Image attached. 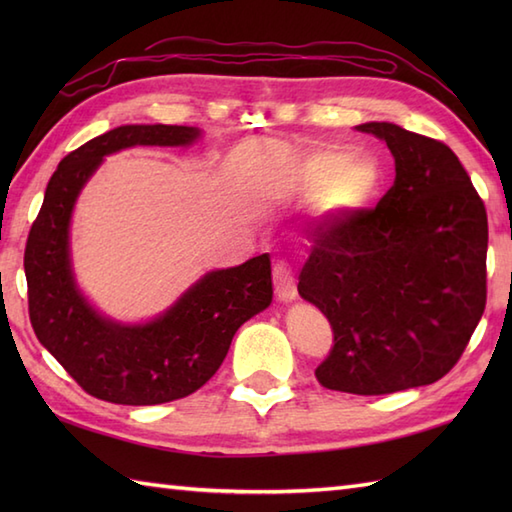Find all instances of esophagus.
<instances>
[{"label":"esophagus","instance_id":"obj_1","mask_svg":"<svg viewBox=\"0 0 512 512\" xmlns=\"http://www.w3.org/2000/svg\"><path fill=\"white\" fill-rule=\"evenodd\" d=\"M275 292H277V299L284 303H290L297 299L295 277H292V273L284 264L275 266Z\"/></svg>","mask_w":512,"mask_h":512}]
</instances>
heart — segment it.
<instances>
[{"instance_id":"1","label":"heart","mask_w":512,"mask_h":512,"mask_svg":"<svg viewBox=\"0 0 512 512\" xmlns=\"http://www.w3.org/2000/svg\"><path fill=\"white\" fill-rule=\"evenodd\" d=\"M297 182L303 191H317L323 215H356L376 200L380 169L374 160L354 158L350 151L325 149L301 160Z\"/></svg>"}]
</instances>
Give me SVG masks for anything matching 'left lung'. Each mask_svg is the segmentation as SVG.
<instances>
[{
  "instance_id": "left-lung-1",
  "label": "left lung",
  "mask_w": 512,
  "mask_h": 512,
  "mask_svg": "<svg viewBox=\"0 0 512 512\" xmlns=\"http://www.w3.org/2000/svg\"><path fill=\"white\" fill-rule=\"evenodd\" d=\"M358 132L385 140L396 180L374 211L314 237L299 295L328 317L323 387L358 396L431 385L460 361L486 306L488 220L453 151L394 123Z\"/></svg>"
}]
</instances>
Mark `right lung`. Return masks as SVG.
Segmentation results:
<instances>
[{
	"mask_svg": "<svg viewBox=\"0 0 512 512\" xmlns=\"http://www.w3.org/2000/svg\"><path fill=\"white\" fill-rule=\"evenodd\" d=\"M187 125H121L65 156L30 228L24 268L39 343L88 394L116 405H162L198 391L228 354L235 332L273 301L268 253L211 270L145 323L105 317L74 279V204L105 156L129 147H189Z\"/></svg>",
	"mask_w": 512,
	"mask_h": 512,
	"instance_id": "1",
	"label": "right lung"
}]
</instances>
